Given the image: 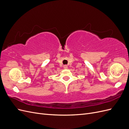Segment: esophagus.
<instances>
[{
  "label": "esophagus",
  "mask_w": 129,
  "mask_h": 129,
  "mask_svg": "<svg viewBox=\"0 0 129 129\" xmlns=\"http://www.w3.org/2000/svg\"><path fill=\"white\" fill-rule=\"evenodd\" d=\"M63 68H64V69H67L68 68V66L67 65H64L63 66Z\"/></svg>",
  "instance_id": "obj_1"
}]
</instances>
